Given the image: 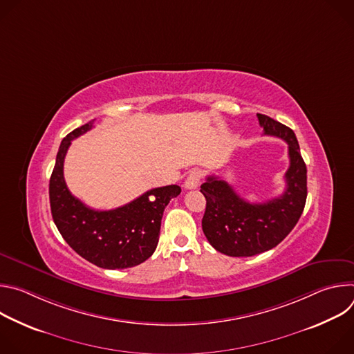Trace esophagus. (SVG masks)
I'll return each instance as SVG.
<instances>
[{"label":"esophagus","instance_id":"34e87169","mask_svg":"<svg viewBox=\"0 0 354 354\" xmlns=\"http://www.w3.org/2000/svg\"><path fill=\"white\" fill-rule=\"evenodd\" d=\"M200 182H201V172L197 169H193L189 172V175L185 180V189H189V190L196 189V187H198Z\"/></svg>","mask_w":354,"mask_h":354}]
</instances>
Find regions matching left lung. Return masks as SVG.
<instances>
[{
  "mask_svg": "<svg viewBox=\"0 0 354 354\" xmlns=\"http://www.w3.org/2000/svg\"><path fill=\"white\" fill-rule=\"evenodd\" d=\"M266 136L288 144L290 167L284 175L286 190L265 203H250L217 176L200 186L206 197L201 228L210 245L228 257H254L277 246L295 227L307 200V167L294 131L280 122L258 113Z\"/></svg>",
  "mask_w": 354,
  "mask_h": 354,
  "instance_id": "8db88e82",
  "label": "left lung"
}]
</instances>
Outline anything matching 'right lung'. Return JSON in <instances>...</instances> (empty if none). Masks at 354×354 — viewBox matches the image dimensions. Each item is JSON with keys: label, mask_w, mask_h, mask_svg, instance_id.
Returning <instances> with one entry per match:
<instances>
[{"label": "right lung", "mask_w": 354, "mask_h": 354, "mask_svg": "<svg viewBox=\"0 0 354 354\" xmlns=\"http://www.w3.org/2000/svg\"><path fill=\"white\" fill-rule=\"evenodd\" d=\"M93 120L67 134L50 176V209L57 230L80 257L102 269H126L147 261L158 245L161 220L178 185L151 189L115 210H93L68 190L63 167L71 141L91 130Z\"/></svg>", "instance_id": "obj_1"}]
</instances>
